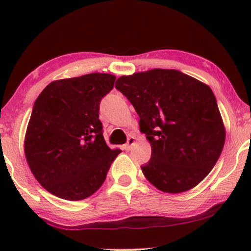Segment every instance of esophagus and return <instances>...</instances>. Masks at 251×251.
<instances>
[{
	"mask_svg": "<svg viewBox=\"0 0 251 251\" xmlns=\"http://www.w3.org/2000/svg\"><path fill=\"white\" fill-rule=\"evenodd\" d=\"M134 144H135V138L133 137V135H131V137H129L128 139H127V143H126L125 145H124V149L127 150V151H128V150L132 149V146H133Z\"/></svg>",
	"mask_w": 251,
	"mask_h": 251,
	"instance_id": "obj_1",
	"label": "esophagus"
}]
</instances>
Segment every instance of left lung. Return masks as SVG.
<instances>
[{
    "mask_svg": "<svg viewBox=\"0 0 251 251\" xmlns=\"http://www.w3.org/2000/svg\"><path fill=\"white\" fill-rule=\"evenodd\" d=\"M116 88L133 105L151 145V159L142 166L146 179L168 194L198 185L226 143L211 88L179 71L160 68L120 76Z\"/></svg>",
    "mask_w": 251,
    "mask_h": 251,
    "instance_id": "8db88e82",
    "label": "left lung"
}]
</instances>
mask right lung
Returning <instances> with one entry per match:
<instances>
[{"label":"right lung","mask_w":251,"mask_h":251,"mask_svg":"<svg viewBox=\"0 0 251 251\" xmlns=\"http://www.w3.org/2000/svg\"><path fill=\"white\" fill-rule=\"evenodd\" d=\"M116 76L91 73L50 82L34 103L25 154L36 180L56 197L81 201L106 179L120 153L102 135L99 103Z\"/></svg>","instance_id":"right-lung-1"}]
</instances>
